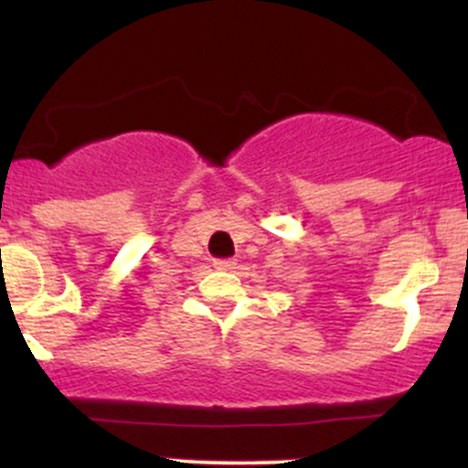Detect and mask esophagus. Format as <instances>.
<instances>
[{
    "label": "esophagus",
    "mask_w": 468,
    "mask_h": 468,
    "mask_svg": "<svg viewBox=\"0 0 468 468\" xmlns=\"http://www.w3.org/2000/svg\"><path fill=\"white\" fill-rule=\"evenodd\" d=\"M213 266H216L218 271H233V268L238 266V261H235V260H216V261H213Z\"/></svg>",
    "instance_id": "esophagus-1"
}]
</instances>
